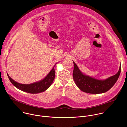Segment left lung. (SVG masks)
Segmentation results:
<instances>
[{
	"label": "left lung",
	"instance_id": "1",
	"mask_svg": "<svg viewBox=\"0 0 127 127\" xmlns=\"http://www.w3.org/2000/svg\"><path fill=\"white\" fill-rule=\"evenodd\" d=\"M74 63L73 77L77 87L85 93L99 94L105 93L111 89L117 82L121 71V65L117 73L105 79L94 78L87 75L80 70L76 63Z\"/></svg>",
	"mask_w": 127,
	"mask_h": 127
}]
</instances>
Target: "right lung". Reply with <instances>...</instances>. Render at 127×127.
<instances>
[{
    "instance_id": "add662e5",
    "label": "right lung",
    "mask_w": 127,
    "mask_h": 127,
    "mask_svg": "<svg viewBox=\"0 0 127 127\" xmlns=\"http://www.w3.org/2000/svg\"><path fill=\"white\" fill-rule=\"evenodd\" d=\"M56 64L57 63L54 65L52 70L44 78L39 81L31 84H25L17 82L12 79L9 76L7 73V74L11 83L17 88L22 90L23 92L30 94H39L45 92L53 83L55 76L54 67Z\"/></svg>"
}]
</instances>
